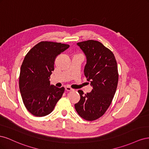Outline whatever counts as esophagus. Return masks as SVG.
Returning a JSON list of instances; mask_svg holds the SVG:
<instances>
[{"label":"esophagus","instance_id":"34e87169","mask_svg":"<svg viewBox=\"0 0 149 149\" xmlns=\"http://www.w3.org/2000/svg\"><path fill=\"white\" fill-rule=\"evenodd\" d=\"M65 90L67 91H73V89H72L71 88L69 87V86H66L65 87Z\"/></svg>","mask_w":149,"mask_h":149}]
</instances>
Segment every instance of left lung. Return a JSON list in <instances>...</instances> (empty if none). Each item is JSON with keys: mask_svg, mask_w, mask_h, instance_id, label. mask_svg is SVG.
Masks as SVG:
<instances>
[{"mask_svg": "<svg viewBox=\"0 0 149 149\" xmlns=\"http://www.w3.org/2000/svg\"><path fill=\"white\" fill-rule=\"evenodd\" d=\"M77 45L86 57L84 73L93 89L85 94L79 90L80 100L74 107L83 119L92 121L101 118L111 104L118 83V65L113 53L101 42L90 40Z\"/></svg>", "mask_w": 149, "mask_h": 149, "instance_id": "8db88e82", "label": "left lung"}]
</instances>
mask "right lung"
Segmentation results:
<instances>
[{"instance_id":"obj_1","label":"right lung","mask_w":149,"mask_h":149,"mask_svg":"<svg viewBox=\"0 0 149 149\" xmlns=\"http://www.w3.org/2000/svg\"><path fill=\"white\" fill-rule=\"evenodd\" d=\"M69 45L41 42L26 54L20 68L19 88L26 109L37 117L45 116L53 111L65 91L64 87L50 84L56 56Z\"/></svg>"}]
</instances>
